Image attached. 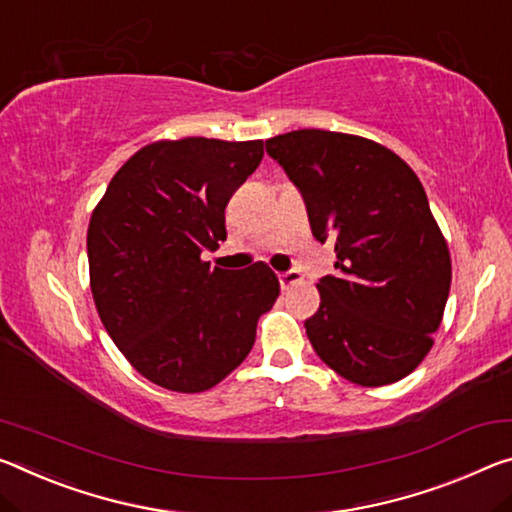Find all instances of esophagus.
<instances>
[{"label": "esophagus", "instance_id": "esophagus-1", "mask_svg": "<svg viewBox=\"0 0 512 512\" xmlns=\"http://www.w3.org/2000/svg\"><path fill=\"white\" fill-rule=\"evenodd\" d=\"M278 278H280V287L282 289H289V287L300 285V282H303V278H300L298 271H285V273H280Z\"/></svg>", "mask_w": 512, "mask_h": 512}]
</instances>
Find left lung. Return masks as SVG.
I'll use <instances>...</instances> for the list:
<instances>
[{"label":"left lung","instance_id":"8db88e82","mask_svg":"<svg viewBox=\"0 0 512 512\" xmlns=\"http://www.w3.org/2000/svg\"><path fill=\"white\" fill-rule=\"evenodd\" d=\"M305 200L312 234L335 243V275L305 321L319 358L362 387L396 383L433 346L451 257L419 177L376 141L298 129L266 141Z\"/></svg>","mask_w":512,"mask_h":512}]
</instances>
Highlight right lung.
<instances>
[{
  "label": "right lung",
  "mask_w": 512,
  "mask_h": 512,
  "mask_svg": "<svg viewBox=\"0 0 512 512\" xmlns=\"http://www.w3.org/2000/svg\"><path fill=\"white\" fill-rule=\"evenodd\" d=\"M262 157L264 141H157L97 202L86 239L97 314L154 385L196 394L221 383L280 294L262 262L227 271L200 257L225 241L227 202Z\"/></svg>",
  "instance_id": "1"
}]
</instances>
